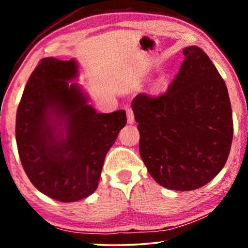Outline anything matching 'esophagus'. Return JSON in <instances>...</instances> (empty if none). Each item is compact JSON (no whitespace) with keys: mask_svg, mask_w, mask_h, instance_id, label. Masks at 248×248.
<instances>
[{"mask_svg":"<svg viewBox=\"0 0 248 248\" xmlns=\"http://www.w3.org/2000/svg\"><path fill=\"white\" fill-rule=\"evenodd\" d=\"M127 118H128V124H134V115L131 108H127Z\"/></svg>","mask_w":248,"mask_h":248,"instance_id":"34e87169","label":"esophagus"}]
</instances>
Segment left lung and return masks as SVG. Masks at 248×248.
Here are the masks:
<instances>
[{"label":"left lung","mask_w":248,"mask_h":248,"mask_svg":"<svg viewBox=\"0 0 248 248\" xmlns=\"http://www.w3.org/2000/svg\"><path fill=\"white\" fill-rule=\"evenodd\" d=\"M185 60L166 92L132 100L140 155L150 175L173 190H194L220 173L233 139L228 89L202 49H184Z\"/></svg>","instance_id":"obj_1"}]
</instances>
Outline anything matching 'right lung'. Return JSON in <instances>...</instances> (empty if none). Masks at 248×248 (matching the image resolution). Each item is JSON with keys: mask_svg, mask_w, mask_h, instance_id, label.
<instances>
[{"mask_svg": "<svg viewBox=\"0 0 248 248\" xmlns=\"http://www.w3.org/2000/svg\"><path fill=\"white\" fill-rule=\"evenodd\" d=\"M78 64L45 58L25 86L16 143L25 173L40 192L74 202L98 186L109 149L127 124L124 110L99 114L77 83Z\"/></svg>", "mask_w": 248, "mask_h": 248, "instance_id": "add662e5", "label": "right lung"}]
</instances>
